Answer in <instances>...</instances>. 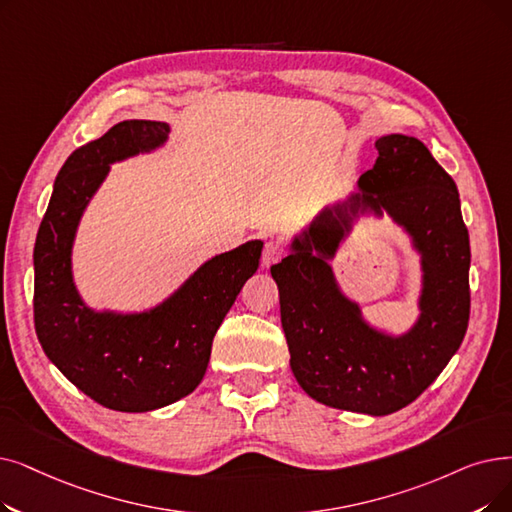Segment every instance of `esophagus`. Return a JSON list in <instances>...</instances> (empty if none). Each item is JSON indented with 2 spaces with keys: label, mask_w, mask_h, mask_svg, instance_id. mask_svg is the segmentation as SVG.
Returning <instances> with one entry per match:
<instances>
[{
  "label": "esophagus",
  "mask_w": 512,
  "mask_h": 512,
  "mask_svg": "<svg viewBox=\"0 0 512 512\" xmlns=\"http://www.w3.org/2000/svg\"><path fill=\"white\" fill-rule=\"evenodd\" d=\"M282 257H284V247L280 242H276V240L265 242L263 255H261V263L265 265V268H270L272 263H278Z\"/></svg>",
  "instance_id": "esophagus-1"
}]
</instances>
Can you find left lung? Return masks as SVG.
<instances>
[{"label":"left lung","mask_w":512,"mask_h":512,"mask_svg":"<svg viewBox=\"0 0 512 512\" xmlns=\"http://www.w3.org/2000/svg\"><path fill=\"white\" fill-rule=\"evenodd\" d=\"M379 159L360 177V194L324 209L293 253L272 265L291 368L316 402L370 416L412 404L458 351L471 314L469 232L458 188L416 138L376 140ZM387 210L423 255V314L404 338L368 327L338 291L325 261L360 210Z\"/></svg>","instance_id":"1"}]
</instances>
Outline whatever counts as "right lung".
Instances as JSON below:
<instances>
[{
  "label": "right lung",
  "instance_id": "obj_1",
  "mask_svg": "<svg viewBox=\"0 0 512 512\" xmlns=\"http://www.w3.org/2000/svg\"><path fill=\"white\" fill-rule=\"evenodd\" d=\"M167 123L121 121L77 148L62 165L35 240V332L56 368L104 408L148 412L169 406L203 381L213 337L242 284L259 268L263 242L209 259L146 314H96L77 295L71 249L85 205L110 163L167 140Z\"/></svg>",
  "mask_w": 512,
  "mask_h": 512
}]
</instances>
